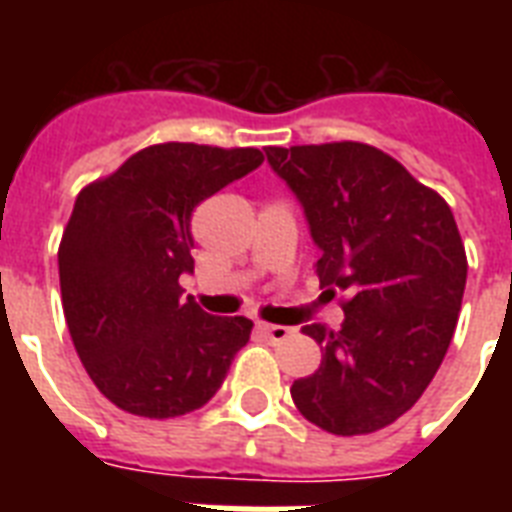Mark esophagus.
Listing matches in <instances>:
<instances>
[{
    "label": "esophagus",
    "mask_w": 512,
    "mask_h": 512,
    "mask_svg": "<svg viewBox=\"0 0 512 512\" xmlns=\"http://www.w3.org/2000/svg\"><path fill=\"white\" fill-rule=\"evenodd\" d=\"M257 329L263 332L265 340H271V342H284L289 335H292V329H289V327H279V324H265V321H260V324H257Z\"/></svg>",
    "instance_id": "34e87169"
}]
</instances>
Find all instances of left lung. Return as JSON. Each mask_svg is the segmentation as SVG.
Masks as SVG:
<instances>
[{
	"mask_svg": "<svg viewBox=\"0 0 512 512\" xmlns=\"http://www.w3.org/2000/svg\"><path fill=\"white\" fill-rule=\"evenodd\" d=\"M321 249L324 295L342 292L340 329L308 324L321 366L295 380L305 420L364 436L409 412L452 342L468 257L449 204L366 143L265 148Z\"/></svg>",
	"mask_w": 512,
	"mask_h": 512,
	"instance_id": "1",
	"label": "left lung"
}]
</instances>
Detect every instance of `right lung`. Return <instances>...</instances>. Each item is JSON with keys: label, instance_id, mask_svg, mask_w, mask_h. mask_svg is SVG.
<instances>
[{"label": "right lung", "instance_id": "right-lung-1", "mask_svg": "<svg viewBox=\"0 0 512 512\" xmlns=\"http://www.w3.org/2000/svg\"><path fill=\"white\" fill-rule=\"evenodd\" d=\"M263 164L257 148L159 143L79 191L58 249L68 332L90 380L119 409L170 420L215 396L252 321L183 300L191 215Z\"/></svg>", "mask_w": 512, "mask_h": 512}]
</instances>
